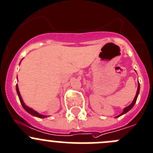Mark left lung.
I'll list each match as a JSON object with an SVG mask.
<instances>
[{
  "label": "left lung",
  "mask_w": 153,
  "mask_h": 153,
  "mask_svg": "<svg viewBox=\"0 0 153 153\" xmlns=\"http://www.w3.org/2000/svg\"><path fill=\"white\" fill-rule=\"evenodd\" d=\"M139 93H140V84H139V82H138V88H137V91L136 96H135V97H134V100H133V102H131V105H128V106L125 107V109H124L123 112H122V114H120L119 115H118V116H116V117H115V118H118V117H119V116H121V115H124V114H125V113H126V112H128V111L131 110V109H132L133 106H134V105L135 102H136L137 99V97H138V94H139Z\"/></svg>",
  "instance_id": "obj_1"
}]
</instances>
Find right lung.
Here are the masks:
<instances>
[{
	"label": "right lung",
	"mask_w": 153,
	"mask_h": 153,
	"mask_svg": "<svg viewBox=\"0 0 153 153\" xmlns=\"http://www.w3.org/2000/svg\"><path fill=\"white\" fill-rule=\"evenodd\" d=\"M16 92H17V94H18V96H19V100H20V102H21V104H22V107H23V109H25L26 112H28V113L31 114V115H34V116L38 117V118H47V117H48V116H46V115H41V114L38 113V112H37L36 111H35L34 109H31V108H29L28 106H27V105H25V103H24L23 100H22V97H21L20 93H19V91L18 85H16Z\"/></svg>",
	"instance_id": "add662e5"
}]
</instances>
